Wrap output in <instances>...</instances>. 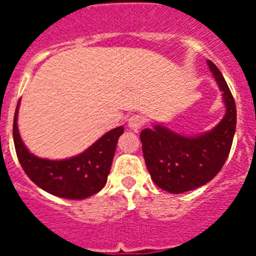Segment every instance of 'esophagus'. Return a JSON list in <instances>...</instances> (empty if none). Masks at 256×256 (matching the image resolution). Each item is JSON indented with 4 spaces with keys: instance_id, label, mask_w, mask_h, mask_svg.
Returning a JSON list of instances; mask_svg holds the SVG:
<instances>
[{
    "instance_id": "34e87169",
    "label": "esophagus",
    "mask_w": 256,
    "mask_h": 256,
    "mask_svg": "<svg viewBox=\"0 0 256 256\" xmlns=\"http://www.w3.org/2000/svg\"><path fill=\"white\" fill-rule=\"evenodd\" d=\"M144 124V116H141V115H132V116H130V119H128V126H130V130H140L142 126Z\"/></svg>"
}]
</instances>
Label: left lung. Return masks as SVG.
Masks as SVG:
<instances>
[{
  "mask_svg": "<svg viewBox=\"0 0 256 256\" xmlns=\"http://www.w3.org/2000/svg\"><path fill=\"white\" fill-rule=\"evenodd\" d=\"M210 72L223 92L226 115L204 134L186 137L162 126L140 134L146 166L156 186L170 194L191 191L210 182L220 172L236 130V104L220 70L208 60Z\"/></svg>",
  "mask_w": 256,
  "mask_h": 256,
  "instance_id": "1",
  "label": "left lung"
}]
</instances>
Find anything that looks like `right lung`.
Here are the masks:
<instances>
[{"instance_id": "right-lung-1", "label": "right lung", "mask_w": 256, "mask_h": 256, "mask_svg": "<svg viewBox=\"0 0 256 256\" xmlns=\"http://www.w3.org/2000/svg\"><path fill=\"white\" fill-rule=\"evenodd\" d=\"M18 108L19 102L14 116V144L22 168L38 187L51 195L70 200H83L104 188L118 140L124 132L123 126L108 130L78 156L65 160L40 159L29 152L20 138Z\"/></svg>"}]
</instances>
